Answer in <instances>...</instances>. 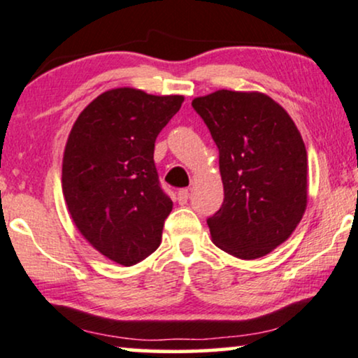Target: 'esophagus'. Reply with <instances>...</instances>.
Returning <instances> with one entry per match:
<instances>
[{
	"label": "esophagus",
	"instance_id": "obj_1",
	"mask_svg": "<svg viewBox=\"0 0 358 358\" xmlns=\"http://www.w3.org/2000/svg\"><path fill=\"white\" fill-rule=\"evenodd\" d=\"M189 201V190L187 189H180L178 192V202L180 203V206H185Z\"/></svg>",
	"mask_w": 358,
	"mask_h": 358
}]
</instances>
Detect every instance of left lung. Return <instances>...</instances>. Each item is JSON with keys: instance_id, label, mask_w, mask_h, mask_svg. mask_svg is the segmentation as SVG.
Segmentation results:
<instances>
[{"instance_id": "left-lung-1", "label": "left lung", "mask_w": 358, "mask_h": 358, "mask_svg": "<svg viewBox=\"0 0 358 358\" xmlns=\"http://www.w3.org/2000/svg\"><path fill=\"white\" fill-rule=\"evenodd\" d=\"M219 148L224 203L207 219L213 243L241 259L289 238L308 206V152L280 103L259 92L192 100Z\"/></svg>"}]
</instances>
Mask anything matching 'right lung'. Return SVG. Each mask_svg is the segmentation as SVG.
<instances>
[{
	"instance_id": "1",
	"label": "right lung",
	"mask_w": 358,
	"mask_h": 358,
	"mask_svg": "<svg viewBox=\"0 0 358 358\" xmlns=\"http://www.w3.org/2000/svg\"><path fill=\"white\" fill-rule=\"evenodd\" d=\"M182 101V95L113 88L85 106L69 134L62 190L73 224L123 266L159 247L173 210L155 166V143Z\"/></svg>"
}]
</instances>
